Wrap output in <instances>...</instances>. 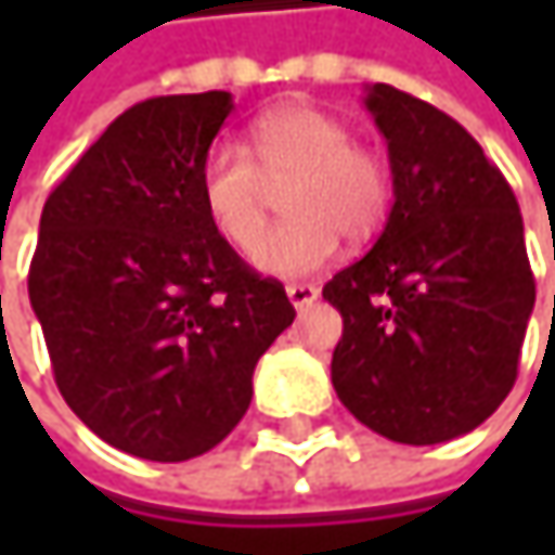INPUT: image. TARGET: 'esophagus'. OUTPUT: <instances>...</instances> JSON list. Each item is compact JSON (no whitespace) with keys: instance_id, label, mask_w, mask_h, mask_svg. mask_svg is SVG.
<instances>
[{"instance_id":"34e87169","label":"esophagus","mask_w":555,"mask_h":555,"mask_svg":"<svg viewBox=\"0 0 555 555\" xmlns=\"http://www.w3.org/2000/svg\"><path fill=\"white\" fill-rule=\"evenodd\" d=\"M318 292H321V288H318L314 282H288V285H285V295H288V301H292L298 311L308 308V305L318 298Z\"/></svg>"}]
</instances>
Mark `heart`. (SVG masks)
<instances>
[{"instance_id": "heart-1", "label": "heart", "mask_w": 555, "mask_h": 555, "mask_svg": "<svg viewBox=\"0 0 555 555\" xmlns=\"http://www.w3.org/2000/svg\"><path fill=\"white\" fill-rule=\"evenodd\" d=\"M250 155L234 144H215L198 172V195L215 234L237 250H250L266 227L272 189L285 181L289 218L250 254L267 276L298 279L324 270L340 234L363 241L388 211V164L331 112L311 105L273 108L250 128Z\"/></svg>"}]
</instances>
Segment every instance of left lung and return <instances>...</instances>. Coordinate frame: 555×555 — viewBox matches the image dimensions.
I'll list each match as a JSON object with an SVG mask.
<instances>
[{
    "mask_svg": "<svg viewBox=\"0 0 555 555\" xmlns=\"http://www.w3.org/2000/svg\"><path fill=\"white\" fill-rule=\"evenodd\" d=\"M395 205L373 250L324 285L344 318L331 383L357 421L430 447L476 430L517 379L537 285L517 198L440 108L376 82Z\"/></svg>",
    "mask_w": 555,
    "mask_h": 555,
    "instance_id": "8db88e82",
    "label": "left lung"
}]
</instances>
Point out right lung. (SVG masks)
<instances>
[{"instance_id":"add662e5","label":"right lung","mask_w":555,"mask_h":555,"mask_svg":"<svg viewBox=\"0 0 555 555\" xmlns=\"http://www.w3.org/2000/svg\"><path fill=\"white\" fill-rule=\"evenodd\" d=\"M231 92L157 95L118 115L41 211L28 273L54 379L105 443L154 463L218 447L254 370L295 321L205 218L202 160Z\"/></svg>"}]
</instances>
